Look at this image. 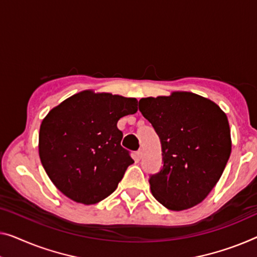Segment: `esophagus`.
<instances>
[{
  "label": "esophagus",
  "mask_w": 257,
  "mask_h": 257,
  "mask_svg": "<svg viewBox=\"0 0 257 257\" xmlns=\"http://www.w3.org/2000/svg\"><path fill=\"white\" fill-rule=\"evenodd\" d=\"M136 156H137V158H142V156H143V151H142V150H139V151H137L136 152Z\"/></svg>",
  "instance_id": "34e87169"
}]
</instances>
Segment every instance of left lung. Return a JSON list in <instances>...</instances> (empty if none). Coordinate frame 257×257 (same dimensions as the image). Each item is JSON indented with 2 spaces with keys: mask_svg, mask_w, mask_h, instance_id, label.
Returning <instances> with one entry per match:
<instances>
[{
  "mask_svg": "<svg viewBox=\"0 0 257 257\" xmlns=\"http://www.w3.org/2000/svg\"><path fill=\"white\" fill-rule=\"evenodd\" d=\"M139 108L162 142L164 165L151 175V193L174 211L197 205L216 186L231 155L226 114L191 92L142 98Z\"/></svg>",
  "mask_w": 257,
  "mask_h": 257,
  "instance_id": "1",
  "label": "left lung"
}]
</instances>
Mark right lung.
Segmentation results:
<instances>
[{
	"label": "right lung",
	"instance_id": "right-lung-1",
	"mask_svg": "<svg viewBox=\"0 0 257 257\" xmlns=\"http://www.w3.org/2000/svg\"><path fill=\"white\" fill-rule=\"evenodd\" d=\"M136 106L135 98L86 90L49 110L40 125L39 157L61 193L90 205L116 189L134 163L121 147L117 121Z\"/></svg>",
	"mask_w": 257,
	"mask_h": 257
}]
</instances>
